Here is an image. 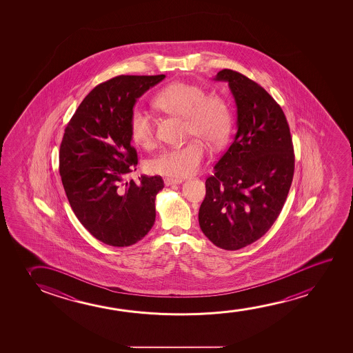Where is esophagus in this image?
<instances>
[{
	"instance_id": "obj_1",
	"label": "esophagus",
	"mask_w": 353,
	"mask_h": 353,
	"mask_svg": "<svg viewBox=\"0 0 353 353\" xmlns=\"http://www.w3.org/2000/svg\"><path fill=\"white\" fill-rule=\"evenodd\" d=\"M165 185H174V184H179L182 183V179H169V177H166L164 179Z\"/></svg>"
}]
</instances>
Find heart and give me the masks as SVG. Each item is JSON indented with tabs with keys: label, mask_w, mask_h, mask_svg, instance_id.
<instances>
[{
	"label": "heart",
	"mask_w": 353,
	"mask_h": 353,
	"mask_svg": "<svg viewBox=\"0 0 353 353\" xmlns=\"http://www.w3.org/2000/svg\"><path fill=\"white\" fill-rule=\"evenodd\" d=\"M153 106L185 121L187 135L194 136L212 150L221 148L232 128V114L227 102L218 95H206L203 88L176 82L161 89L153 97ZM131 140L141 147H150L154 141V124L145 112L134 110L129 119ZM205 158L203 145L190 141L182 147L160 150L148 161L153 174L182 179L195 174Z\"/></svg>",
	"instance_id": "obj_1"
}]
</instances>
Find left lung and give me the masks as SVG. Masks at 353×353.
<instances>
[{
    "mask_svg": "<svg viewBox=\"0 0 353 353\" xmlns=\"http://www.w3.org/2000/svg\"><path fill=\"white\" fill-rule=\"evenodd\" d=\"M227 82L237 108V132L206 179L199 224L213 245L236 251L265 234L281 213L294 174L290 126L264 88L232 70Z\"/></svg>",
    "mask_w": 353,
    "mask_h": 353,
    "instance_id": "8db88e82",
    "label": "left lung"
}]
</instances>
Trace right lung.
<instances>
[{
	"label": "right lung",
	"instance_id": "obj_1",
	"mask_svg": "<svg viewBox=\"0 0 353 353\" xmlns=\"http://www.w3.org/2000/svg\"><path fill=\"white\" fill-rule=\"evenodd\" d=\"M164 78L118 76L99 84L65 129L59 171L68 203L83 227L110 246H131L154 224L155 196L164 181H126L137 165L129 119L136 100Z\"/></svg>",
	"mask_w": 353,
	"mask_h": 353
}]
</instances>
